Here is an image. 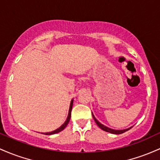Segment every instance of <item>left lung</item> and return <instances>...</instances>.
Segmentation results:
<instances>
[{"label": "left lung", "instance_id": "1", "mask_svg": "<svg viewBox=\"0 0 160 160\" xmlns=\"http://www.w3.org/2000/svg\"><path fill=\"white\" fill-rule=\"evenodd\" d=\"M92 116H93V118H94L95 122H96L97 125H98V126H99L100 128L102 129V130L105 131V132H109V133H111V134H122V133H124V132H127V131H128L129 129H131V128H132V127H131V128H126V129H123V130H115V129L109 128H108V127H107V126H105V125H103V124L100 123V122L98 121L96 118L94 117V114H93V113H92Z\"/></svg>", "mask_w": 160, "mask_h": 160}]
</instances>
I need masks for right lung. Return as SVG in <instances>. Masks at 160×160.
<instances>
[{
  "label": "right lung",
  "mask_w": 160,
  "mask_h": 160,
  "mask_svg": "<svg viewBox=\"0 0 160 160\" xmlns=\"http://www.w3.org/2000/svg\"><path fill=\"white\" fill-rule=\"evenodd\" d=\"M72 104H73V100H72V101H71V103H70V106H69V113H68L67 119H66L65 122L62 124V125H61L60 128L56 129V130H55V131H53V132H46V133H41V134H47V135H51V134H54L59 133V132H60L61 131L63 130V129L66 127V125H68V123H69V120H70V118H71V111H72Z\"/></svg>",
  "instance_id": "obj_1"
}]
</instances>
